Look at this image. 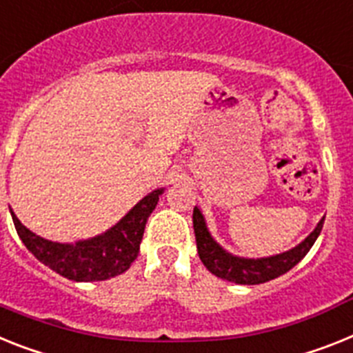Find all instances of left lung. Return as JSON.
<instances>
[{
	"mask_svg": "<svg viewBox=\"0 0 353 353\" xmlns=\"http://www.w3.org/2000/svg\"><path fill=\"white\" fill-rule=\"evenodd\" d=\"M323 221L325 219L318 222L316 230L301 244L285 251V253L265 256V259H242V256H235V254L228 253L226 250H222L221 245L213 241V236L210 235L208 228H206L203 213H201L197 206L194 208V232L201 262L215 276L228 280V282L241 283V285L265 283L269 280L282 276L289 269L294 268L296 263L309 253V250L319 236Z\"/></svg>",
	"mask_w": 353,
	"mask_h": 353,
	"instance_id": "8db88e82",
	"label": "left lung"
}]
</instances>
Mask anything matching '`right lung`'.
<instances>
[{
    "mask_svg": "<svg viewBox=\"0 0 353 353\" xmlns=\"http://www.w3.org/2000/svg\"><path fill=\"white\" fill-rule=\"evenodd\" d=\"M161 194L163 188L150 192L103 235L75 244L46 241L23 226L12 210L10 213L17 235L39 262L73 282H100L131 268L140 253L147 219L156 208Z\"/></svg>",
    "mask_w": 353,
    "mask_h": 353,
    "instance_id": "add662e5",
    "label": "right lung"
}]
</instances>
